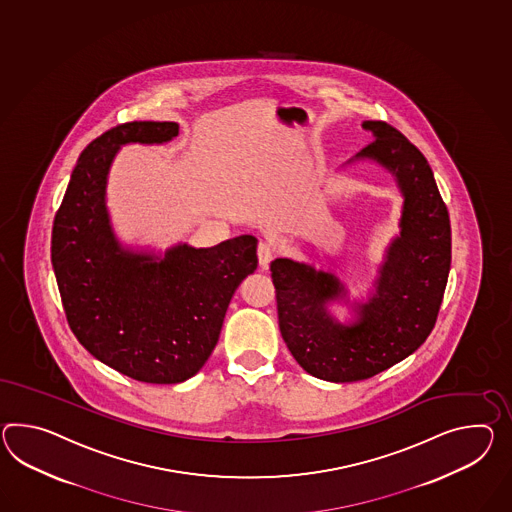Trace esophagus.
I'll list each match as a JSON object with an SVG mask.
<instances>
[{"instance_id": "34e87169", "label": "esophagus", "mask_w": 512, "mask_h": 512, "mask_svg": "<svg viewBox=\"0 0 512 512\" xmlns=\"http://www.w3.org/2000/svg\"><path fill=\"white\" fill-rule=\"evenodd\" d=\"M257 257H259V266L262 270H266L270 266V262L274 261V246L270 242H261L257 248Z\"/></svg>"}]
</instances>
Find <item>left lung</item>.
I'll return each instance as SVG.
<instances>
[{"mask_svg": "<svg viewBox=\"0 0 512 512\" xmlns=\"http://www.w3.org/2000/svg\"><path fill=\"white\" fill-rule=\"evenodd\" d=\"M374 142L342 168L374 164L392 175L403 196L399 233L390 240L366 300H349L333 272L279 257L272 262L283 340L307 374L353 383L387 370L420 348L433 331L451 266V227L424 155L385 122H362ZM348 304L354 318L330 311Z\"/></svg>", "mask_w": 512, "mask_h": 512, "instance_id": "8db88e82", "label": "left lung"}]
</instances>
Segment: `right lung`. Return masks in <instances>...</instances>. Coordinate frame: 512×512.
Masks as SVG:
<instances>
[{"mask_svg": "<svg viewBox=\"0 0 512 512\" xmlns=\"http://www.w3.org/2000/svg\"><path fill=\"white\" fill-rule=\"evenodd\" d=\"M175 122L118 125L77 159L51 233V264L70 329L90 355L153 385L198 374L218 342L238 285L257 270V238L212 248L124 246L114 233L107 183L127 144H166Z\"/></svg>", "mask_w": 512, "mask_h": 512, "instance_id": "1", "label": "right lung"}]
</instances>
